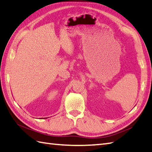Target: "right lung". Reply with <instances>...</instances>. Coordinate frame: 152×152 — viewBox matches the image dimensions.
<instances>
[{"label":"right lung","mask_w":152,"mask_h":152,"mask_svg":"<svg viewBox=\"0 0 152 152\" xmlns=\"http://www.w3.org/2000/svg\"><path fill=\"white\" fill-rule=\"evenodd\" d=\"M45 119H46V118H45Z\"/></svg>","instance_id":"add662e5"}]
</instances>
